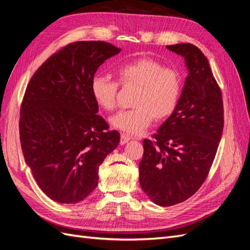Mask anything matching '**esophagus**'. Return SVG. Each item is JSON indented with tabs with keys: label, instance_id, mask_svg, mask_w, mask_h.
I'll return each mask as SVG.
<instances>
[{
	"label": "esophagus",
	"instance_id": "obj_1",
	"mask_svg": "<svg viewBox=\"0 0 250 250\" xmlns=\"http://www.w3.org/2000/svg\"><path fill=\"white\" fill-rule=\"evenodd\" d=\"M130 140H139V138H135V137H130V135H128L126 133H122L121 134V140H120V143L122 144V145H124V144L128 143Z\"/></svg>",
	"mask_w": 250,
	"mask_h": 250
}]
</instances>
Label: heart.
Segmentation results:
<instances>
[{
  "label": "heart",
  "instance_id": "obj_1",
  "mask_svg": "<svg viewBox=\"0 0 250 250\" xmlns=\"http://www.w3.org/2000/svg\"><path fill=\"white\" fill-rule=\"evenodd\" d=\"M117 77L121 84H135L140 90L134 98V108L124 109L110 118V124L129 134H139L155 120H164L175 111L181 94L180 75L162 62L141 57L118 66ZM119 85L105 76L98 75L90 82L95 102L110 111L117 105Z\"/></svg>",
  "mask_w": 250,
  "mask_h": 250
}]
</instances>
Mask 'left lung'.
Segmentation results:
<instances>
[{
    "label": "left lung",
    "mask_w": 250,
    "mask_h": 250,
    "mask_svg": "<svg viewBox=\"0 0 250 250\" xmlns=\"http://www.w3.org/2000/svg\"><path fill=\"white\" fill-rule=\"evenodd\" d=\"M167 49L185 58L188 76L177 107L160 126L153 141H143L140 185L157 206L190 198L206 180L224 126L221 90L208 58L192 43Z\"/></svg>",
    "instance_id": "1"
}]
</instances>
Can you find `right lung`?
<instances>
[{"label": "right lung", "instance_id": "1", "mask_svg": "<svg viewBox=\"0 0 250 250\" xmlns=\"http://www.w3.org/2000/svg\"><path fill=\"white\" fill-rule=\"evenodd\" d=\"M121 49L101 41L67 44L43 62L26 88L20 119L25 161L42 191L59 203L85 199L120 133L97 115L90 82Z\"/></svg>", "mask_w": 250, "mask_h": 250}]
</instances>
